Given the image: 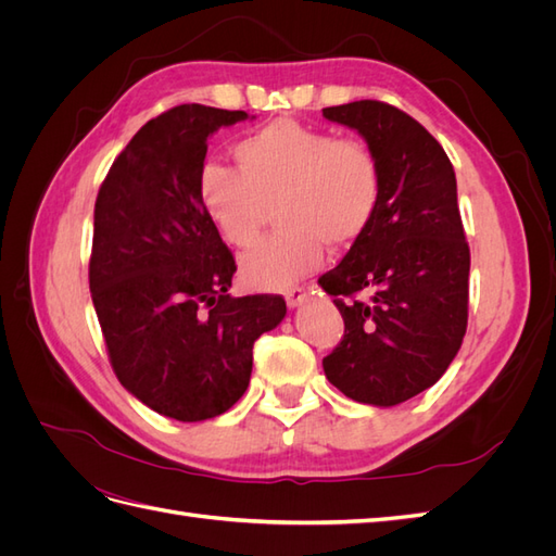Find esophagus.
I'll return each mask as SVG.
<instances>
[{
  "instance_id": "obj_1",
  "label": "esophagus",
  "mask_w": 556,
  "mask_h": 556,
  "mask_svg": "<svg viewBox=\"0 0 556 556\" xmlns=\"http://www.w3.org/2000/svg\"><path fill=\"white\" fill-rule=\"evenodd\" d=\"M308 299V290L306 288H290L285 290V301H288L290 308H299L304 301Z\"/></svg>"
}]
</instances>
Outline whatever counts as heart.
<instances>
[{
    "label": "heart",
    "mask_w": 556,
    "mask_h": 556,
    "mask_svg": "<svg viewBox=\"0 0 556 556\" xmlns=\"http://www.w3.org/2000/svg\"><path fill=\"white\" fill-rule=\"evenodd\" d=\"M233 155L241 169L213 162L199 176L201 204L223 239L250 245L276 201L285 225L241 257L250 288H290L323 264L327 241L350 245L374 223L382 176L374 150L359 139H336L280 117L252 131Z\"/></svg>",
    "instance_id": "1"
}]
</instances>
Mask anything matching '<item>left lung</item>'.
Here are the masks:
<instances>
[{
  "label": "left lung",
  "instance_id": "obj_1",
  "mask_svg": "<svg viewBox=\"0 0 556 556\" xmlns=\"http://www.w3.org/2000/svg\"><path fill=\"white\" fill-rule=\"evenodd\" d=\"M323 115L362 134L382 176L374 223L319 278L345 323L325 376L352 401L390 408L439 382L464 341L470 252L457 178L443 146L396 106L362 99Z\"/></svg>",
  "mask_w": 556,
  "mask_h": 556
}]
</instances>
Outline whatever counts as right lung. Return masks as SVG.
<instances>
[{"mask_svg":"<svg viewBox=\"0 0 556 556\" xmlns=\"http://www.w3.org/2000/svg\"><path fill=\"white\" fill-rule=\"evenodd\" d=\"M241 121L245 111L204 104L153 117L94 204L90 292L111 366L178 422L227 413L248 390L252 345L288 313L282 296L227 294L237 262L199 197L208 137Z\"/></svg>","mask_w":556,"mask_h":556,"instance_id":"right-lung-1","label":"right lung"}]
</instances>
